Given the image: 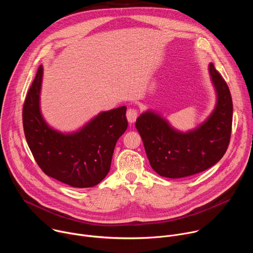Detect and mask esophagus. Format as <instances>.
Returning a JSON list of instances; mask_svg holds the SVG:
<instances>
[{
    "mask_svg": "<svg viewBox=\"0 0 253 253\" xmlns=\"http://www.w3.org/2000/svg\"><path fill=\"white\" fill-rule=\"evenodd\" d=\"M126 117H127V120L129 123H134L138 117V111L136 109H134V108H130V109L127 110Z\"/></svg>",
    "mask_w": 253,
    "mask_h": 253,
    "instance_id": "esophagus-1",
    "label": "esophagus"
}]
</instances>
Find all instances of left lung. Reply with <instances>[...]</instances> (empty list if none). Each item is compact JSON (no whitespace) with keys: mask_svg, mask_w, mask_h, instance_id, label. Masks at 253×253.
<instances>
[{"mask_svg":"<svg viewBox=\"0 0 253 253\" xmlns=\"http://www.w3.org/2000/svg\"><path fill=\"white\" fill-rule=\"evenodd\" d=\"M209 74L217 101L213 112L197 128L180 132L151 110L142 113L136 128L152 169L160 176L182 178L200 173L217 163L228 148L232 127L229 88L212 63Z\"/></svg>","mask_w":253,"mask_h":253,"instance_id":"8db88e82","label":"left lung"}]
</instances>
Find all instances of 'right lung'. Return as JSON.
<instances>
[{
    "instance_id": "right-lung-1",
    "label": "right lung",
    "mask_w": 253,
    "mask_h": 253,
    "mask_svg": "<svg viewBox=\"0 0 253 253\" xmlns=\"http://www.w3.org/2000/svg\"><path fill=\"white\" fill-rule=\"evenodd\" d=\"M42 79L41 65L23 106L24 132L36 162L45 174L72 187L97 185L109 172L116 142L127 129V108L101 112L80 130L64 134L42 116Z\"/></svg>"
}]
</instances>
